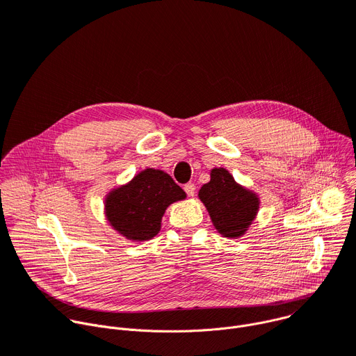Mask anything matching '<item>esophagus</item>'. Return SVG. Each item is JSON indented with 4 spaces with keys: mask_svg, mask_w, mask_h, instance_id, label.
I'll list each match as a JSON object with an SVG mask.
<instances>
[{
    "mask_svg": "<svg viewBox=\"0 0 356 356\" xmlns=\"http://www.w3.org/2000/svg\"><path fill=\"white\" fill-rule=\"evenodd\" d=\"M184 189H185V192H186V195H188V196H193V195H195V189H196V186H195V184L188 182L186 185H184Z\"/></svg>",
    "mask_w": 356,
    "mask_h": 356,
    "instance_id": "obj_1",
    "label": "esophagus"
}]
</instances>
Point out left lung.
Here are the masks:
<instances>
[{"label": "left lung", "mask_w": 356, "mask_h": 356, "mask_svg": "<svg viewBox=\"0 0 356 356\" xmlns=\"http://www.w3.org/2000/svg\"><path fill=\"white\" fill-rule=\"evenodd\" d=\"M198 196L215 229L229 239H238L246 233L260 205L259 196L236 182L225 168L211 171V181L202 185Z\"/></svg>", "instance_id": "obj_1"}]
</instances>
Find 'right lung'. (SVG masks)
I'll list each match as a JSON object with an SVG mask.
<instances>
[{
    "mask_svg": "<svg viewBox=\"0 0 356 356\" xmlns=\"http://www.w3.org/2000/svg\"><path fill=\"white\" fill-rule=\"evenodd\" d=\"M185 198L186 193L167 172L147 168L106 195L104 212L114 230L129 241L143 242L160 232L165 209Z\"/></svg>",
    "mask_w": 356,
    "mask_h": 356,
    "instance_id": "add662e5",
    "label": "right lung"
}]
</instances>
